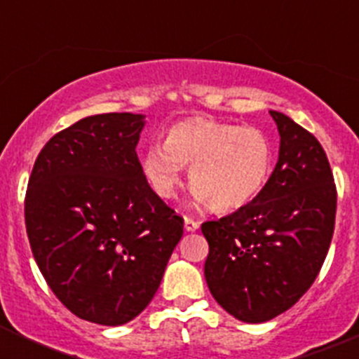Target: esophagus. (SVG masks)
<instances>
[{
	"label": "esophagus",
	"mask_w": 359,
	"mask_h": 359,
	"mask_svg": "<svg viewBox=\"0 0 359 359\" xmlns=\"http://www.w3.org/2000/svg\"><path fill=\"white\" fill-rule=\"evenodd\" d=\"M199 228V223L196 221V219L189 217V215H185V230L187 231H196Z\"/></svg>",
	"instance_id": "obj_1"
}]
</instances>
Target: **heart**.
Listing matches in <instances>:
<instances>
[{"label": "heart", "mask_w": 359, "mask_h": 359, "mask_svg": "<svg viewBox=\"0 0 359 359\" xmlns=\"http://www.w3.org/2000/svg\"><path fill=\"white\" fill-rule=\"evenodd\" d=\"M273 160V142L262 129L198 116L174 123L165 144H149L142 169L154 192L170 199L189 165L192 198L228 212L261 196Z\"/></svg>", "instance_id": "obj_1"}]
</instances>
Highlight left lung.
<instances>
[{"label": "left lung", "mask_w": 359, "mask_h": 359, "mask_svg": "<svg viewBox=\"0 0 359 359\" xmlns=\"http://www.w3.org/2000/svg\"><path fill=\"white\" fill-rule=\"evenodd\" d=\"M269 115L280 151L268 185L233 214L201 224L208 290L224 311L248 323L268 322L302 298L334 231L336 185L327 154L290 116Z\"/></svg>", "instance_id": "8db88e82"}]
</instances>
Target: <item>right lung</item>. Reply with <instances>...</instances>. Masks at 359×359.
<instances>
[{
  "instance_id": "add662e5",
  "label": "right lung",
  "mask_w": 359,
  "mask_h": 359,
  "mask_svg": "<svg viewBox=\"0 0 359 359\" xmlns=\"http://www.w3.org/2000/svg\"><path fill=\"white\" fill-rule=\"evenodd\" d=\"M144 116H86L41 149L25 198L44 280L73 315L100 325L138 316L160 287L183 217L149 187L136 145Z\"/></svg>"
}]
</instances>
